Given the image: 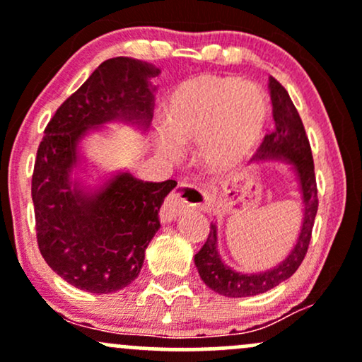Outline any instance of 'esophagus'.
<instances>
[{
	"instance_id": "esophagus-1",
	"label": "esophagus",
	"mask_w": 362,
	"mask_h": 362,
	"mask_svg": "<svg viewBox=\"0 0 362 362\" xmlns=\"http://www.w3.org/2000/svg\"><path fill=\"white\" fill-rule=\"evenodd\" d=\"M184 189H185V187L180 185L178 189L172 190V192L168 194V197L165 199L163 206H161V209H160L161 223H172L173 219H175L177 216L180 214V211L187 206L184 199H182V190H184ZM195 195H201V197L204 199L202 202H197L199 206H207V202L211 201L209 190H195ZM199 201H201V199H199Z\"/></svg>"
}]
</instances>
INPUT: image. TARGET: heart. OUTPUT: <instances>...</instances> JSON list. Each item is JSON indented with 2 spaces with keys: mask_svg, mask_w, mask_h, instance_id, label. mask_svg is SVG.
I'll list each match as a JSON object with an SVG mask.
<instances>
[{
  "mask_svg": "<svg viewBox=\"0 0 362 362\" xmlns=\"http://www.w3.org/2000/svg\"><path fill=\"white\" fill-rule=\"evenodd\" d=\"M269 119V100L255 83L235 76L202 74L173 93L168 122L156 131V146L177 160L184 144L201 143L206 167L228 170L242 163L257 148Z\"/></svg>",
  "mask_w": 362,
  "mask_h": 362,
  "instance_id": "b5f03b06",
  "label": "heart"
}]
</instances>
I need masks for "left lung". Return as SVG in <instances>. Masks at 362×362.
Wrapping results in <instances>:
<instances>
[{"label":"left lung","mask_w":362,"mask_h":362,"mask_svg":"<svg viewBox=\"0 0 362 362\" xmlns=\"http://www.w3.org/2000/svg\"><path fill=\"white\" fill-rule=\"evenodd\" d=\"M269 93H271L276 129L271 134L265 136L259 151L253 156V161L260 163V161L281 160L291 165V168L294 170L303 201L301 230L294 247L291 248L288 257L281 264L264 272L245 274L224 264L218 252V226L211 223L206 243L195 253L194 262L199 276L207 288L228 298L255 296V294L265 293L289 279L298 271L308 252L311 230H313L315 216L318 211L313 156H311L310 141L306 138L300 114L284 86L272 76L269 78Z\"/></svg>","instance_id":"8db88e82"}]
</instances>
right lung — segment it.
<instances>
[{
	"mask_svg": "<svg viewBox=\"0 0 362 362\" xmlns=\"http://www.w3.org/2000/svg\"><path fill=\"white\" fill-rule=\"evenodd\" d=\"M160 69L132 57H112L49 120L37 149L32 201L44 260L74 288L109 294L138 277L160 228L158 211L175 180L143 182L129 172L86 190L73 170L90 129L120 120L146 131L155 109L151 78Z\"/></svg>",
	"mask_w": 362,
	"mask_h": 362,
	"instance_id": "obj_1",
	"label": "right lung"
}]
</instances>
